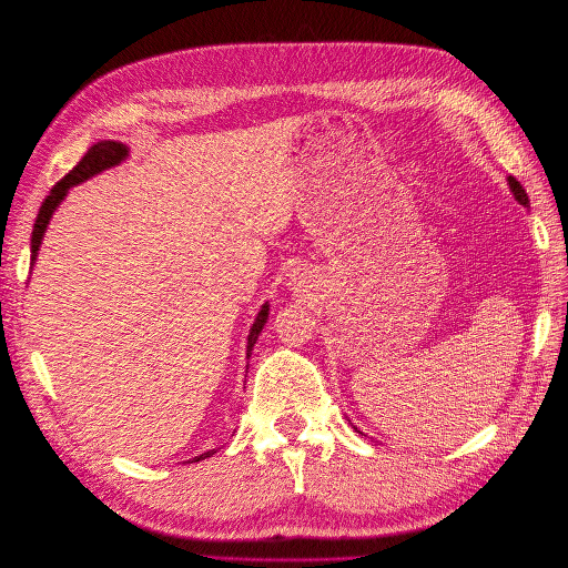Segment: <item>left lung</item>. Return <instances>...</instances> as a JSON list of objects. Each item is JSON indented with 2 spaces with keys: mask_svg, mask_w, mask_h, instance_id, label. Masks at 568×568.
Segmentation results:
<instances>
[{
  "mask_svg": "<svg viewBox=\"0 0 568 568\" xmlns=\"http://www.w3.org/2000/svg\"><path fill=\"white\" fill-rule=\"evenodd\" d=\"M509 186H511V191H514V195H516V201H518L520 205H528V195H526L524 186H520V183H518L514 176H509Z\"/></svg>",
  "mask_w": 568,
  "mask_h": 568,
  "instance_id": "left-lung-1",
  "label": "left lung"
}]
</instances>
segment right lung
I'll use <instances>...</instances> for the list:
<instances>
[{"instance_id":"obj_1","label":"right lung","mask_w":568,"mask_h":568,"mask_svg":"<svg viewBox=\"0 0 568 568\" xmlns=\"http://www.w3.org/2000/svg\"><path fill=\"white\" fill-rule=\"evenodd\" d=\"M126 152H129L126 145L114 143V141L95 143L93 148H90V150L85 152V158H83L79 164H75L73 170H71L64 179L54 183V189L50 191L48 197H44V203H42V207H40V212H38V220H36V226H33V239H30V260H33V263H36L38 251H40L44 229H48L50 217L54 214L57 205H59L61 201H64L67 191H69L71 186H75V183H81V181H85V179L95 176V174H100V172H104V170H110V166L119 164L121 160L126 158ZM267 311H270L267 305H263V311L257 313L255 325H253V329H251V334H248V354H246L248 358H251V351H253V346H255V342H257L260 332H263L265 322H267ZM212 454H214V449H212V452H205V454H201V456H195V462H201V458H207V456H212Z\"/></svg>"}]
</instances>
